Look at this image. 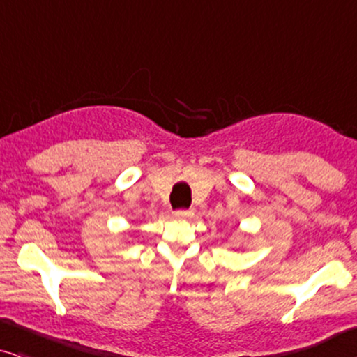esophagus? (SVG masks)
<instances>
[{
  "instance_id": "esophagus-1",
  "label": "esophagus",
  "mask_w": 357,
  "mask_h": 357,
  "mask_svg": "<svg viewBox=\"0 0 357 357\" xmlns=\"http://www.w3.org/2000/svg\"><path fill=\"white\" fill-rule=\"evenodd\" d=\"M193 216V211H190V209H177V211H174V218L177 219H190Z\"/></svg>"
}]
</instances>
